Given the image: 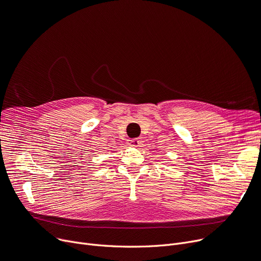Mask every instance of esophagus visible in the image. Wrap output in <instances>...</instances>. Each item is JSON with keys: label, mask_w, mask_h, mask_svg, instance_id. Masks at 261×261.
Listing matches in <instances>:
<instances>
[{"label": "esophagus", "mask_w": 261, "mask_h": 261, "mask_svg": "<svg viewBox=\"0 0 261 261\" xmlns=\"http://www.w3.org/2000/svg\"><path fill=\"white\" fill-rule=\"evenodd\" d=\"M127 144H128L129 146L139 147V146L142 145V140H140V139H138V138H136V139H129V140L127 141Z\"/></svg>", "instance_id": "esophagus-1"}]
</instances>
